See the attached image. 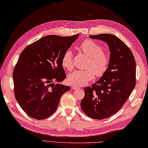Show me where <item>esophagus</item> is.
Masks as SVG:
<instances>
[{"label":"esophagus","instance_id":"34e87169","mask_svg":"<svg viewBox=\"0 0 148 148\" xmlns=\"http://www.w3.org/2000/svg\"><path fill=\"white\" fill-rule=\"evenodd\" d=\"M79 88H80L79 86H71V88L73 89V90H76V89H78Z\"/></svg>","mask_w":148,"mask_h":148}]
</instances>
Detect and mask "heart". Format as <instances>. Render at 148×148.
<instances>
[{"instance_id": "b5f03b06", "label": "heart", "mask_w": 148, "mask_h": 148, "mask_svg": "<svg viewBox=\"0 0 148 148\" xmlns=\"http://www.w3.org/2000/svg\"><path fill=\"white\" fill-rule=\"evenodd\" d=\"M79 48L89 56L84 70H76L67 77L68 83L73 86H81L92 81L95 77H101L107 72L110 64V56L101 49L100 45L94 41L86 39L79 46ZM73 57L70 49L65 51L62 58V66L68 71L73 68Z\"/></svg>"}]
</instances>
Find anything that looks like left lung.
Returning a JSON list of instances; mask_svg holds the SVG:
<instances>
[{
	"label": "left lung",
	"instance_id": "8db88e82",
	"mask_svg": "<svg viewBox=\"0 0 148 148\" xmlns=\"http://www.w3.org/2000/svg\"><path fill=\"white\" fill-rule=\"evenodd\" d=\"M107 43L110 64L105 75L84 89L82 110L90 118L101 120L111 117L123 108L136 85V62L131 50L124 42L111 34L90 35Z\"/></svg>",
	"mask_w": 148,
	"mask_h": 148
}]
</instances>
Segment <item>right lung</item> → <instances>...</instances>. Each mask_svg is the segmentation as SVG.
Returning <instances> with one entry per match:
<instances>
[{"label":"right lung","instance_id":"right-lung-1","mask_svg":"<svg viewBox=\"0 0 148 148\" xmlns=\"http://www.w3.org/2000/svg\"><path fill=\"white\" fill-rule=\"evenodd\" d=\"M48 35L25 48L13 71L14 95L29 117H49L57 110L62 96L70 90L62 82L66 75L62 65L65 51L79 37Z\"/></svg>","mask_w":148,"mask_h":148}]
</instances>
